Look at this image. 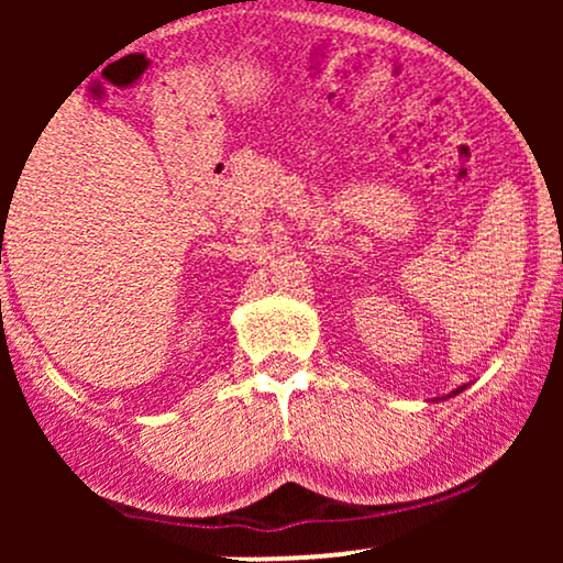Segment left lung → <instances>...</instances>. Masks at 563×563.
Wrapping results in <instances>:
<instances>
[{
  "mask_svg": "<svg viewBox=\"0 0 563 563\" xmlns=\"http://www.w3.org/2000/svg\"><path fill=\"white\" fill-rule=\"evenodd\" d=\"M452 394H457V391H452Z\"/></svg>",
  "mask_w": 563,
  "mask_h": 563,
  "instance_id": "8db88e82",
  "label": "left lung"
}]
</instances>
